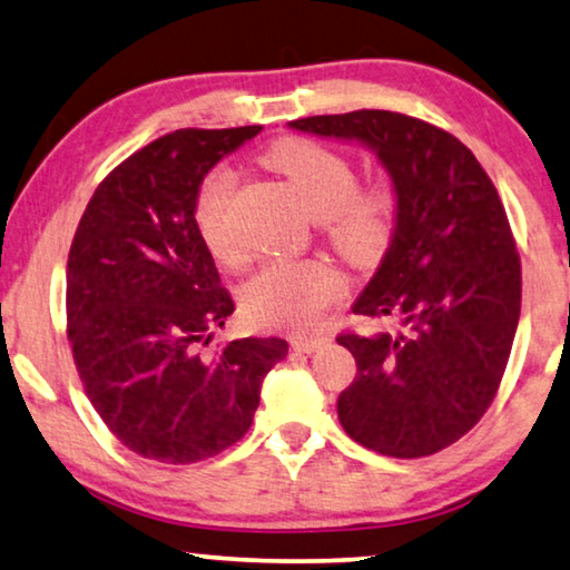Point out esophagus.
<instances>
[{
  "mask_svg": "<svg viewBox=\"0 0 570 570\" xmlns=\"http://www.w3.org/2000/svg\"><path fill=\"white\" fill-rule=\"evenodd\" d=\"M325 340L327 337H322V335H292V337H288V343H292L294 351L312 353V351H317V347L325 343Z\"/></svg>",
  "mask_w": 570,
  "mask_h": 570,
  "instance_id": "1",
  "label": "esophagus"
}]
</instances>
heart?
Segmentation results:
<instances>
[{"label": "heart", "instance_id": "obj_1", "mask_svg": "<svg viewBox=\"0 0 570 570\" xmlns=\"http://www.w3.org/2000/svg\"><path fill=\"white\" fill-rule=\"evenodd\" d=\"M266 164L296 186L327 235L347 258L371 263L392 243L399 219L396 186L386 178L358 184L351 156L325 142L286 138L266 150ZM235 171L217 166L204 178L194 204L199 235L223 266L240 268L248 245L233 225ZM345 292V274L327 258L268 261L243 288V307L261 327L304 330L317 325L330 304Z\"/></svg>", "mask_w": 570, "mask_h": 570}]
</instances>
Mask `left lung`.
<instances>
[{
	"instance_id": "1",
	"label": "left lung",
	"mask_w": 570,
	"mask_h": 570,
	"mask_svg": "<svg viewBox=\"0 0 570 570\" xmlns=\"http://www.w3.org/2000/svg\"><path fill=\"white\" fill-rule=\"evenodd\" d=\"M379 153L399 194L384 261L353 312L402 333L337 335L355 358L337 417L355 443L424 458L461 440L502 384L522 307V263L504 204L455 135L389 109L288 122Z\"/></svg>"
}]
</instances>
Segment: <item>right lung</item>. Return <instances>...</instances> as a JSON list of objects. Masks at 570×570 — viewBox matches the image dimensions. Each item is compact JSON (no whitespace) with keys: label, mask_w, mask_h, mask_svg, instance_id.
<instances>
[{"label":"right lung","mask_w":570,"mask_h":570,"mask_svg":"<svg viewBox=\"0 0 570 570\" xmlns=\"http://www.w3.org/2000/svg\"><path fill=\"white\" fill-rule=\"evenodd\" d=\"M261 125L184 130L135 150L83 209L66 263V335L101 422L158 463H199L248 432L282 337L202 355L235 302L204 245L194 204L204 174Z\"/></svg>","instance_id":"obj_1"}]
</instances>
